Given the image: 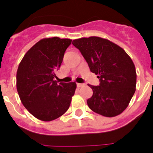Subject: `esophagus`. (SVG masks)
Segmentation results:
<instances>
[{"mask_svg": "<svg viewBox=\"0 0 153 153\" xmlns=\"http://www.w3.org/2000/svg\"><path fill=\"white\" fill-rule=\"evenodd\" d=\"M85 85L82 84V83H76V86L78 88H80V87H82V86H84Z\"/></svg>", "mask_w": 153, "mask_h": 153, "instance_id": "34e87169", "label": "esophagus"}]
</instances>
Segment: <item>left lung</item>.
Segmentation results:
<instances>
[{
  "label": "left lung",
  "mask_w": 153,
  "mask_h": 153,
  "mask_svg": "<svg viewBox=\"0 0 153 153\" xmlns=\"http://www.w3.org/2000/svg\"><path fill=\"white\" fill-rule=\"evenodd\" d=\"M90 71L98 75L100 85H88L93 95L88 99L89 108L108 117L121 114L135 92V67L123 48L109 40L97 36L75 39Z\"/></svg>",
  "instance_id": "left-lung-1"
}]
</instances>
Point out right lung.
<instances>
[{
  "instance_id": "right-lung-1",
  "label": "right lung",
  "mask_w": 153,
  "mask_h": 153,
  "mask_svg": "<svg viewBox=\"0 0 153 153\" xmlns=\"http://www.w3.org/2000/svg\"><path fill=\"white\" fill-rule=\"evenodd\" d=\"M71 39H43L25 55L16 74V87L24 106L37 119L51 121L68 109L76 82H57L55 71L62 62Z\"/></svg>"
}]
</instances>
